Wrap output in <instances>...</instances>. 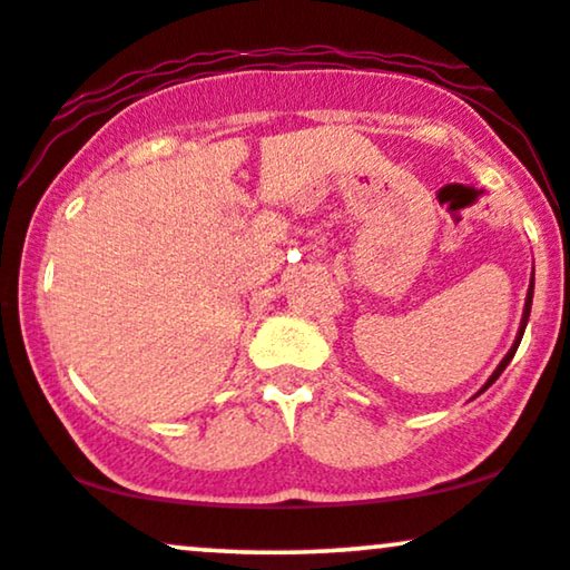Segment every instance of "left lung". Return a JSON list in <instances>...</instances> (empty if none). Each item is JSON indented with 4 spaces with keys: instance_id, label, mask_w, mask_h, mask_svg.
Returning a JSON list of instances; mask_svg holds the SVG:
<instances>
[{
    "instance_id": "obj_1",
    "label": "left lung",
    "mask_w": 570,
    "mask_h": 570,
    "mask_svg": "<svg viewBox=\"0 0 570 570\" xmlns=\"http://www.w3.org/2000/svg\"><path fill=\"white\" fill-rule=\"evenodd\" d=\"M531 303H533V276H531V286H528V297H525V311H522V322H520V332H517V337H514V345H512V348H509V353H507V356H503V358H501V364H499V367H495V372H493V375H490V377H488V383H485V385H482V391H485V389H490V385H493L495 381H499V375H501V372H503V370H507V364H509V362H512V356H514V353H517V345H520V340H522V332H525L528 316H531ZM482 391H480V394H482Z\"/></svg>"
}]
</instances>
